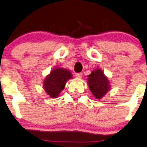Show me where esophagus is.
I'll list each match as a JSON object with an SVG mask.
<instances>
[{
  "instance_id": "obj_1",
  "label": "esophagus",
  "mask_w": 147,
  "mask_h": 147,
  "mask_svg": "<svg viewBox=\"0 0 147 147\" xmlns=\"http://www.w3.org/2000/svg\"><path fill=\"white\" fill-rule=\"evenodd\" d=\"M82 77V73H77L75 74V78H78V79H81Z\"/></svg>"
}]
</instances>
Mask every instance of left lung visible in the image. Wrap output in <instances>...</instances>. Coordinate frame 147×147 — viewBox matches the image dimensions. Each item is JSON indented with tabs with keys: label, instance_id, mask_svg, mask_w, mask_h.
I'll return each mask as SVG.
<instances>
[{
	"label": "left lung",
	"instance_id": "left-lung-1",
	"mask_svg": "<svg viewBox=\"0 0 147 147\" xmlns=\"http://www.w3.org/2000/svg\"><path fill=\"white\" fill-rule=\"evenodd\" d=\"M87 77L90 92L96 100H101L110 90L111 82L100 68L94 69Z\"/></svg>",
	"mask_w": 147,
	"mask_h": 147
}]
</instances>
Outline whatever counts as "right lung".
<instances>
[{"label":"right lung","mask_w":147,"mask_h":147,"mask_svg":"<svg viewBox=\"0 0 147 147\" xmlns=\"http://www.w3.org/2000/svg\"><path fill=\"white\" fill-rule=\"evenodd\" d=\"M72 78L70 71L65 68L56 67L44 79L42 82L43 89L49 97L55 99L65 89L67 82Z\"/></svg>","instance_id":"1"}]
</instances>
